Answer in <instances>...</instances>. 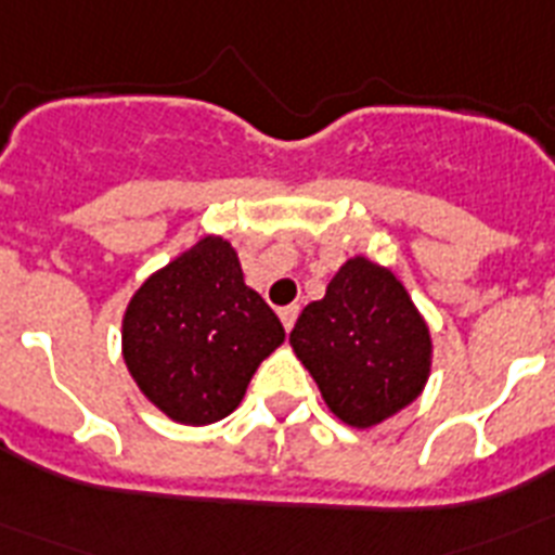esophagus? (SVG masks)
Returning a JSON list of instances; mask_svg holds the SVG:
<instances>
[{
    "label": "esophagus",
    "mask_w": 555,
    "mask_h": 555,
    "mask_svg": "<svg viewBox=\"0 0 555 555\" xmlns=\"http://www.w3.org/2000/svg\"><path fill=\"white\" fill-rule=\"evenodd\" d=\"M281 322H283V327H286V331H292L294 327V322H297V313H300V308L297 306H286V308H281Z\"/></svg>",
    "instance_id": "34e87169"
}]
</instances>
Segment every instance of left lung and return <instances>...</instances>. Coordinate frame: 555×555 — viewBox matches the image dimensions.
<instances>
[{
  "instance_id": "1",
  "label": "left lung",
  "mask_w": 555,
  "mask_h": 555,
  "mask_svg": "<svg viewBox=\"0 0 555 555\" xmlns=\"http://www.w3.org/2000/svg\"><path fill=\"white\" fill-rule=\"evenodd\" d=\"M333 416L375 428L423 395L434 364L430 327L391 269L347 258L322 300L302 308L288 336Z\"/></svg>"
}]
</instances>
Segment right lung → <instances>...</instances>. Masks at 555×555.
<instances>
[{"instance_id": "1", "label": "right lung", "mask_w": 555, "mask_h": 555, "mask_svg": "<svg viewBox=\"0 0 555 555\" xmlns=\"http://www.w3.org/2000/svg\"><path fill=\"white\" fill-rule=\"evenodd\" d=\"M283 338L281 320L244 283L233 244L214 233L152 272L121 317L127 372L180 425L233 414L255 370Z\"/></svg>"}]
</instances>
